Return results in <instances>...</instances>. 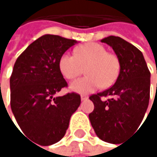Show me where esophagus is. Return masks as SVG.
Segmentation results:
<instances>
[{"instance_id":"34e87169","label":"esophagus","mask_w":157,"mask_h":157,"mask_svg":"<svg viewBox=\"0 0 157 157\" xmlns=\"http://www.w3.org/2000/svg\"><path fill=\"white\" fill-rule=\"evenodd\" d=\"M88 99V96H86L85 94H82L81 95V100L82 101H85V100H87Z\"/></svg>"}]
</instances>
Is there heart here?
I'll list each match as a JSON object with an SVG mask.
<instances>
[{"label":"heart","instance_id":"heart-1","mask_svg":"<svg viewBox=\"0 0 157 157\" xmlns=\"http://www.w3.org/2000/svg\"><path fill=\"white\" fill-rule=\"evenodd\" d=\"M75 55L65 52L59 61V69L63 77L74 80L85 68L86 76L73 82L70 89L78 94L92 93L98 88L108 87L118 77L120 63L106 48L96 43H89L76 48Z\"/></svg>","mask_w":157,"mask_h":157}]
</instances>
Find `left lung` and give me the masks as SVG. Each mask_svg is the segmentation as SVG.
<instances>
[{
    "label": "left lung",
    "instance_id": "left-lung-1",
    "mask_svg": "<svg viewBox=\"0 0 157 157\" xmlns=\"http://www.w3.org/2000/svg\"><path fill=\"white\" fill-rule=\"evenodd\" d=\"M101 42L114 51L120 73L112 87L89 97L94 105L89 119L101 140L119 144L144 119L150 97V72L141 51L130 43L117 36H108ZM102 97L109 98L103 101Z\"/></svg>",
    "mask_w": 157,
    "mask_h": 157
}]
</instances>
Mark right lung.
Instances as JSON below:
<instances>
[{"instance_id": "1", "label": "right lung", "mask_w": 157, "mask_h": 157, "mask_svg": "<svg viewBox=\"0 0 157 157\" xmlns=\"http://www.w3.org/2000/svg\"><path fill=\"white\" fill-rule=\"evenodd\" d=\"M77 42L45 34L26 48L17 58L10 78L11 108L22 135L40 145H51L65 135L81 96L68 93L59 69L61 56Z\"/></svg>"}]
</instances>
